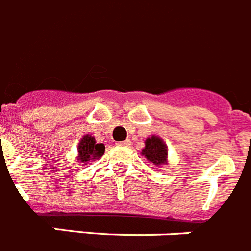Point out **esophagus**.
Returning <instances> with one entry per match:
<instances>
[{
    "label": "esophagus",
    "mask_w": 251,
    "mask_h": 251,
    "mask_svg": "<svg viewBox=\"0 0 251 251\" xmlns=\"http://www.w3.org/2000/svg\"><path fill=\"white\" fill-rule=\"evenodd\" d=\"M117 145H120V146H130L131 145V141H130V140H125V141L117 142Z\"/></svg>",
    "instance_id": "1"
}]
</instances>
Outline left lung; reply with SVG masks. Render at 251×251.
Listing matches in <instances>:
<instances>
[{"instance_id":"1","label":"left lung","mask_w":251,"mask_h":251,"mask_svg":"<svg viewBox=\"0 0 251 251\" xmlns=\"http://www.w3.org/2000/svg\"><path fill=\"white\" fill-rule=\"evenodd\" d=\"M142 155H145L149 161L159 166V165L166 164V155H168V149L160 137L152 136L146 139L145 149L142 150Z\"/></svg>"}]
</instances>
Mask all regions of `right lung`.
Instances as JSON below:
<instances>
[{
	"label": "right lung",
	"mask_w": 251,
	"mask_h": 251,
	"mask_svg": "<svg viewBox=\"0 0 251 251\" xmlns=\"http://www.w3.org/2000/svg\"><path fill=\"white\" fill-rule=\"evenodd\" d=\"M105 152L103 144H96L95 139L90 135H86L81 139L78 144V160L81 162H87L90 160H98Z\"/></svg>",
	"instance_id": "right-lung-1"
}]
</instances>
